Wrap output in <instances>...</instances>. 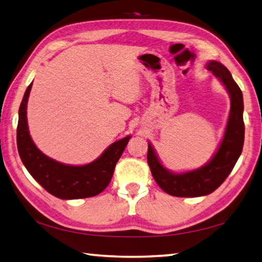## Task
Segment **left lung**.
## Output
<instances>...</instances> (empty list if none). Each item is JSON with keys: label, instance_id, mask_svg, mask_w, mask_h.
Here are the masks:
<instances>
[{"label": "left lung", "instance_id": "obj_1", "mask_svg": "<svg viewBox=\"0 0 262 262\" xmlns=\"http://www.w3.org/2000/svg\"><path fill=\"white\" fill-rule=\"evenodd\" d=\"M207 69L217 77L231 97V111L220 148L205 166L190 172H169L159 162L150 143H148L147 161L155 181L166 193L174 196H201L215 191L226 180L235 166L244 143L243 95L232 74L222 63L210 61Z\"/></svg>", "mask_w": 262, "mask_h": 262}]
</instances>
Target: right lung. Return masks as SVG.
Instances as JSON below:
<instances>
[{
    "label": "right lung",
    "instance_id": "1",
    "mask_svg": "<svg viewBox=\"0 0 262 262\" xmlns=\"http://www.w3.org/2000/svg\"><path fill=\"white\" fill-rule=\"evenodd\" d=\"M31 82L19 107L17 145L19 156L30 175L56 198L70 200L99 194L110 184L116 163L129 142L130 136L116 141L96 159L82 166H71L47 157L35 146L27 123V103Z\"/></svg>",
    "mask_w": 262,
    "mask_h": 262
}]
</instances>
